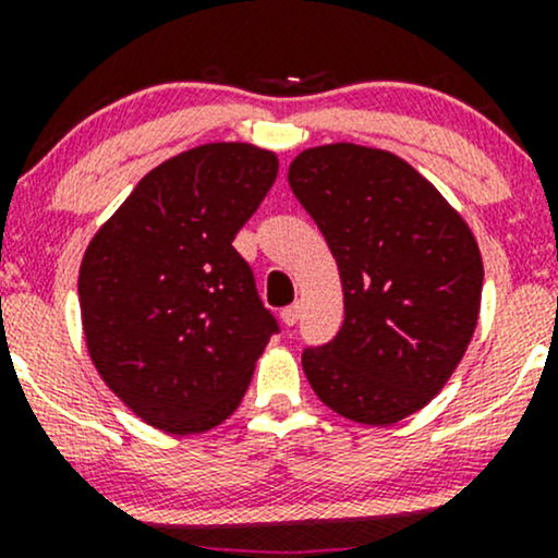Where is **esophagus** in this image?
Wrapping results in <instances>:
<instances>
[{
    "mask_svg": "<svg viewBox=\"0 0 558 558\" xmlns=\"http://www.w3.org/2000/svg\"><path fill=\"white\" fill-rule=\"evenodd\" d=\"M299 315H301V306L291 304V306H286L283 312H280V319H283V325H288V328H293V325L299 323Z\"/></svg>",
    "mask_w": 558,
    "mask_h": 558,
    "instance_id": "esophagus-1",
    "label": "esophagus"
}]
</instances>
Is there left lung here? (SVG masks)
Instances as JSON below:
<instances>
[{
  "label": "left lung",
  "instance_id": "1",
  "mask_svg": "<svg viewBox=\"0 0 558 558\" xmlns=\"http://www.w3.org/2000/svg\"><path fill=\"white\" fill-rule=\"evenodd\" d=\"M288 183L343 283L341 330L301 354L312 390L360 425L420 412L477 325L483 259L470 226L412 165L369 146L301 151Z\"/></svg>",
  "mask_w": 558,
  "mask_h": 558
}]
</instances>
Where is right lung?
I'll return each instance as SVG.
<instances>
[{
    "mask_svg": "<svg viewBox=\"0 0 558 558\" xmlns=\"http://www.w3.org/2000/svg\"><path fill=\"white\" fill-rule=\"evenodd\" d=\"M278 178L252 144H204L141 178L88 243L78 299L96 373L157 430H213L278 332L233 248Z\"/></svg>",
    "mask_w": 558,
    "mask_h": 558,
    "instance_id": "right-lung-1",
    "label": "right lung"
}]
</instances>
